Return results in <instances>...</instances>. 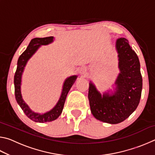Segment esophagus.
Masks as SVG:
<instances>
[{"label": "esophagus", "instance_id": "obj_1", "mask_svg": "<svg viewBox=\"0 0 155 155\" xmlns=\"http://www.w3.org/2000/svg\"><path fill=\"white\" fill-rule=\"evenodd\" d=\"M85 72H86V69H85V68H81V69L80 70V73H81V74H85Z\"/></svg>", "mask_w": 155, "mask_h": 155}]
</instances>
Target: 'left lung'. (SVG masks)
Returning a JSON list of instances; mask_svg holds the SVG:
<instances>
[{
	"label": "left lung",
	"instance_id": "left-lung-1",
	"mask_svg": "<svg viewBox=\"0 0 155 155\" xmlns=\"http://www.w3.org/2000/svg\"><path fill=\"white\" fill-rule=\"evenodd\" d=\"M116 49L120 70L115 81L116 91L112 95L105 93L102 97L90 82L88 93L91 114L97 120L109 124H118L130 116L140 103L142 90L137 54L125 38L117 40Z\"/></svg>",
	"mask_w": 155,
	"mask_h": 155
}]
</instances>
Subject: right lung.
Masks as SVG:
<instances>
[{
    "instance_id": "obj_1",
    "label": "right lung",
    "mask_w": 155,
    "mask_h": 155,
    "mask_svg": "<svg viewBox=\"0 0 155 155\" xmlns=\"http://www.w3.org/2000/svg\"><path fill=\"white\" fill-rule=\"evenodd\" d=\"M52 41H53V37L34 38L33 40H31L27 49L19 57V59L18 60L17 69L14 75L15 96L17 103L28 118L37 122L44 123L53 121L61 115L68 91H70V88L74 84L76 78L77 77V76H72V77H70L65 80L64 86H63L61 95L58 103L53 109L48 112L45 113V114H39L32 111L27 104L25 103V102L23 101L20 90L21 78H22V72L24 71V68L26 64H27V62L41 45H47V44L51 43Z\"/></svg>"
}]
</instances>
